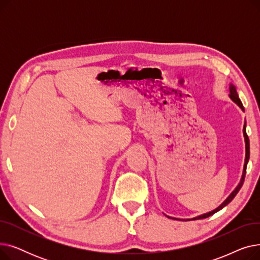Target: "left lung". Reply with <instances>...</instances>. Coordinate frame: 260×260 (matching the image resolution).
Masks as SVG:
<instances>
[{
	"instance_id": "obj_1",
	"label": "left lung",
	"mask_w": 260,
	"mask_h": 260,
	"mask_svg": "<svg viewBox=\"0 0 260 260\" xmlns=\"http://www.w3.org/2000/svg\"><path fill=\"white\" fill-rule=\"evenodd\" d=\"M229 95H230V98H231L232 100H233V101L242 109V111H244L243 105H242V103H241V101H240V99H239V97H238V93H237L236 88H235L234 85H232V84L230 85V94H229ZM243 136H244V141H245V160H244L243 173H242V177H241L240 183H239L238 186L233 190V192H232V194L224 200V202H222L221 206H219L216 210H214V211H212V212H210V213H207V214H204V215H200V216H198V217H196V218H193V219H203V218H208V217L212 216L213 214H215L216 212L220 211L221 209H223L225 206H228V204H229L232 200L234 199V197L237 195V193L240 190V188H241V186H242V184H243V181H244L245 173H247V165H248L249 158H250V140H249V137H248V135H247V132H245V124H244V126H243ZM168 217H169V216H168ZM169 218H171V219H176V218H173V217H169ZM182 220H190V219H182Z\"/></svg>"
}]
</instances>
